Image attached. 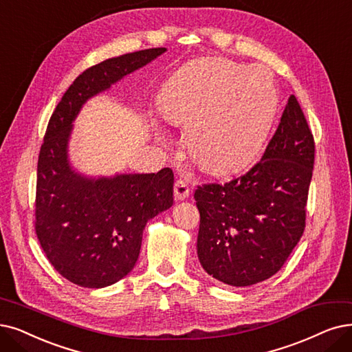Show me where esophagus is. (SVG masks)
I'll return each instance as SVG.
<instances>
[{
	"mask_svg": "<svg viewBox=\"0 0 352 352\" xmlns=\"http://www.w3.org/2000/svg\"><path fill=\"white\" fill-rule=\"evenodd\" d=\"M173 193H175V199L176 201H185L186 198H189L190 189H189V186H188V184H186L185 180L179 179V180H176V184H175Z\"/></svg>",
	"mask_w": 352,
	"mask_h": 352,
	"instance_id": "obj_1",
	"label": "esophagus"
}]
</instances>
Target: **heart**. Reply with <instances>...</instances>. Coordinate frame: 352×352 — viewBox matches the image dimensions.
<instances>
[{
  "label": "heart",
  "instance_id": "1",
  "mask_svg": "<svg viewBox=\"0 0 352 352\" xmlns=\"http://www.w3.org/2000/svg\"><path fill=\"white\" fill-rule=\"evenodd\" d=\"M278 107L273 78L225 59L195 60L166 82L160 109L188 125L186 148L202 170L225 176L250 167L269 138Z\"/></svg>",
  "mask_w": 352,
  "mask_h": 352
}]
</instances>
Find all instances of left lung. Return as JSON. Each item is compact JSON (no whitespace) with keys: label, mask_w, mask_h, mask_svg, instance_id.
Masks as SVG:
<instances>
[{"label":"left lung","mask_w":352,"mask_h":352,"mask_svg":"<svg viewBox=\"0 0 352 352\" xmlns=\"http://www.w3.org/2000/svg\"><path fill=\"white\" fill-rule=\"evenodd\" d=\"M315 142L290 95L261 160L228 184L195 190L198 258L219 282L244 287L282 269L305 231Z\"/></svg>","instance_id":"left-lung-1"}]
</instances>
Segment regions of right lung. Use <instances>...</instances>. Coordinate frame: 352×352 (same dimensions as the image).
<instances>
[{
  "mask_svg": "<svg viewBox=\"0 0 352 352\" xmlns=\"http://www.w3.org/2000/svg\"><path fill=\"white\" fill-rule=\"evenodd\" d=\"M166 52L138 50L82 72L53 111L37 163L36 234L47 260L69 282L101 289L137 263L147 221L173 205V172L87 177L69 163L74 121L89 98Z\"/></svg>",
  "mask_w": 352,
  "mask_h": 352,
  "instance_id": "add662e5",
  "label": "right lung"
}]
</instances>
